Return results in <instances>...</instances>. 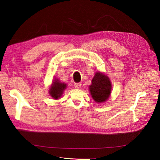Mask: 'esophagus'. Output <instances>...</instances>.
I'll use <instances>...</instances> for the list:
<instances>
[{"mask_svg":"<svg viewBox=\"0 0 160 160\" xmlns=\"http://www.w3.org/2000/svg\"><path fill=\"white\" fill-rule=\"evenodd\" d=\"M74 87L76 88V89H80V88L82 87V84L81 83H75Z\"/></svg>","mask_w":160,"mask_h":160,"instance_id":"34e87169","label":"esophagus"}]
</instances>
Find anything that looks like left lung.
I'll use <instances>...</instances> for the list:
<instances>
[{
	"label": "left lung",
	"mask_w": 160,
	"mask_h": 160,
	"mask_svg": "<svg viewBox=\"0 0 160 160\" xmlns=\"http://www.w3.org/2000/svg\"><path fill=\"white\" fill-rule=\"evenodd\" d=\"M111 87L109 77L98 72L93 78L89 90L94 101L99 103L106 102L109 98Z\"/></svg>",
	"instance_id": "1"
}]
</instances>
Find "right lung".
Instances as JSON below:
<instances>
[{
	"instance_id": "obj_1",
	"label": "right lung",
	"mask_w": 160,
	"mask_h": 160,
	"mask_svg": "<svg viewBox=\"0 0 160 160\" xmlns=\"http://www.w3.org/2000/svg\"><path fill=\"white\" fill-rule=\"evenodd\" d=\"M67 84L62 83L58 79H55L53 80L51 86L49 88V93L51 96L55 99H58L59 98L61 97L63 93L64 90L66 89Z\"/></svg>"
}]
</instances>
